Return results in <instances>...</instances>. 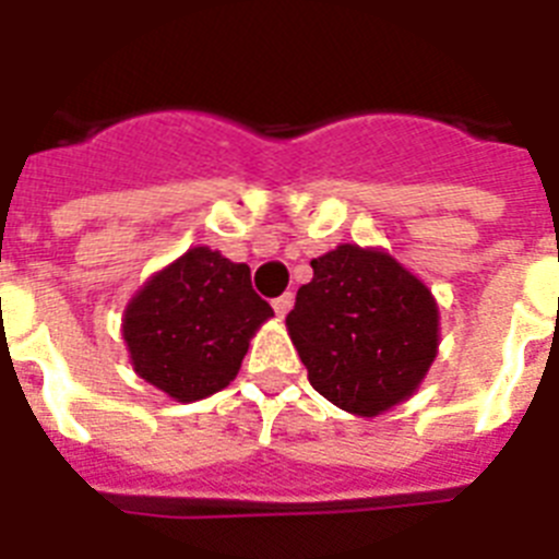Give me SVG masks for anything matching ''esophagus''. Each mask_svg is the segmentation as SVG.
<instances>
[{
	"label": "esophagus",
	"mask_w": 559,
	"mask_h": 559,
	"mask_svg": "<svg viewBox=\"0 0 559 559\" xmlns=\"http://www.w3.org/2000/svg\"><path fill=\"white\" fill-rule=\"evenodd\" d=\"M271 305H274V313L280 316V319H283V316L290 310V305H294V294L276 296V299H274V302H271Z\"/></svg>",
	"instance_id": "1"
}]
</instances>
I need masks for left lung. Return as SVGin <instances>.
<instances>
[{"instance_id":"obj_1","label":"left lung","mask_w":559,"mask_h":559,"mask_svg":"<svg viewBox=\"0 0 559 559\" xmlns=\"http://www.w3.org/2000/svg\"><path fill=\"white\" fill-rule=\"evenodd\" d=\"M288 335L310 386L333 406L378 417L417 392L439 347V308L426 283L380 249L341 243L310 260Z\"/></svg>"}]
</instances>
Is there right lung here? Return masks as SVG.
Wrapping results in <instances>:
<instances>
[{
	"instance_id": "obj_1",
	"label": "right lung",
	"mask_w": 559,
	"mask_h": 559,
	"mask_svg": "<svg viewBox=\"0 0 559 559\" xmlns=\"http://www.w3.org/2000/svg\"><path fill=\"white\" fill-rule=\"evenodd\" d=\"M271 316V305L251 288L249 265L195 246L136 290L122 338L133 372L192 403L229 386L251 335Z\"/></svg>"
}]
</instances>
